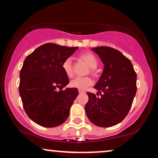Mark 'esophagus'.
Here are the masks:
<instances>
[{
  "instance_id": "34e87169",
  "label": "esophagus",
  "mask_w": 158,
  "mask_h": 158,
  "mask_svg": "<svg viewBox=\"0 0 158 158\" xmlns=\"http://www.w3.org/2000/svg\"><path fill=\"white\" fill-rule=\"evenodd\" d=\"M79 94H85V91H83V90H79Z\"/></svg>"
}]
</instances>
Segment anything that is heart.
I'll return each instance as SVG.
<instances>
[{
	"mask_svg": "<svg viewBox=\"0 0 158 158\" xmlns=\"http://www.w3.org/2000/svg\"><path fill=\"white\" fill-rule=\"evenodd\" d=\"M80 58L82 59L86 64L91 68H96L98 65V60L95 56L93 53L89 52H84V53L81 54ZM63 71L65 73L67 77L70 78L73 77V67H72V61L70 58L66 59L63 61L62 65H61ZM92 73H94V69L91 70ZM93 84V80L90 79V77H78L74 79L70 82V86L71 88H77L79 90H85L88 86Z\"/></svg>",
	"mask_w": 158,
	"mask_h": 158,
	"instance_id": "obj_1",
	"label": "heart"
}]
</instances>
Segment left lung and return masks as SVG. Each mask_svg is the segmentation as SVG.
<instances>
[{"label":"left lung","mask_w":158,"mask_h":158,"mask_svg":"<svg viewBox=\"0 0 158 158\" xmlns=\"http://www.w3.org/2000/svg\"><path fill=\"white\" fill-rule=\"evenodd\" d=\"M104 64L103 72L94 86L101 97L88 92L85 113L93 124L110 127L126 117L137 92V74L131 61L109 47L92 48Z\"/></svg>","instance_id":"8db88e82"}]
</instances>
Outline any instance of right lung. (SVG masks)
<instances>
[{
  "instance_id": "1",
  "label": "right lung",
  "mask_w": 158,
  "mask_h": 158,
  "mask_svg": "<svg viewBox=\"0 0 158 158\" xmlns=\"http://www.w3.org/2000/svg\"><path fill=\"white\" fill-rule=\"evenodd\" d=\"M78 48L48 43L36 48L23 61L19 94L27 116L39 126L52 128L68 119L79 92L73 88L61 90L69 83L61 65Z\"/></svg>"
}]
</instances>
